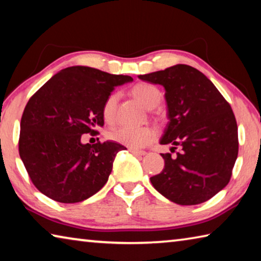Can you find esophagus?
<instances>
[{"mask_svg": "<svg viewBox=\"0 0 261 261\" xmlns=\"http://www.w3.org/2000/svg\"><path fill=\"white\" fill-rule=\"evenodd\" d=\"M130 152L134 154V155H137V156H144L145 154H146V152L145 151H138V149H130Z\"/></svg>", "mask_w": 261, "mask_h": 261, "instance_id": "1", "label": "esophagus"}]
</instances>
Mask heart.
Returning <instances> with one entry per match:
<instances>
[{"mask_svg": "<svg viewBox=\"0 0 261 261\" xmlns=\"http://www.w3.org/2000/svg\"><path fill=\"white\" fill-rule=\"evenodd\" d=\"M131 94L136 100L148 110L156 108L162 101V93L156 86L147 83H139L132 87ZM118 102V94L112 93L102 106V116L107 123H113L116 116V106ZM108 137L116 143L129 148H141L152 143L155 139L156 132L151 126L127 127L117 126L110 130Z\"/></svg>", "mask_w": 261, "mask_h": 261, "instance_id": "b5f03b06", "label": "heart"}]
</instances>
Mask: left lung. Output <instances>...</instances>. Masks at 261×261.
Here are the masks:
<instances>
[{
  "mask_svg": "<svg viewBox=\"0 0 261 261\" xmlns=\"http://www.w3.org/2000/svg\"><path fill=\"white\" fill-rule=\"evenodd\" d=\"M139 79L165 87L168 124L160 139L173 153L151 177L158 192L178 205H198L227 187L238 154L237 123L230 105L199 70L176 64Z\"/></svg>",
  "mask_w": 261,
  "mask_h": 261,
  "instance_id": "left-lung-1",
  "label": "left lung"
}]
</instances>
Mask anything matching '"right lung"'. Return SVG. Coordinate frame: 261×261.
Returning a JSON list of instances; mask_svg holds the SVG:
<instances>
[{
	"label": "right lung",
	"mask_w": 261,
	"mask_h": 261,
	"mask_svg": "<svg viewBox=\"0 0 261 261\" xmlns=\"http://www.w3.org/2000/svg\"><path fill=\"white\" fill-rule=\"evenodd\" d=\"M134 81L74 65L54 74L29 100L20 121L19 155L30 178L50 199L73 204L102 189L116 154L115 141L83 144L103 126L102 106L115 87Z\"/></svg>",
	"instance_id": "right-lung-1"
}]
</instances>
